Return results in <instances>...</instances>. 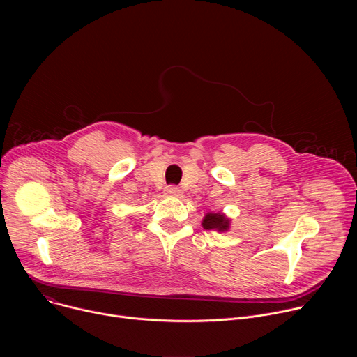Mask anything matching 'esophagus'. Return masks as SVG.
<instances>
[{
  "label": "esophagus",
  "instance_id": "1",
  "mask_svg": "<svg viewBox=\"0 0 357 357\" xmlns=\"http://www.w3.org/2000/svg\"><path fill=\"white\" fill-rule=\"evenodd\" d=\"M182 189H179V188H176V186H168L167 188V195L168 196H175V197H179V196H182Z\"/></svg>",
  "mask_w": 357,
  "mask_h": 357
}]
</instances>
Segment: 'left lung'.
<instances>
[{"label": "left lung", "mask_w": 357, "mask_h": 357, "mask_svg": "<svg viewBox=\"0 0 357 357\" xmlns=\"http://www.w3.org/2000/svg\"><path fill=\"white\" fill-rule=\"evenodd\" d=\"M230 219L225 215V213H215V212H209L205 215L202 220V226L205 230H215L219 233H226L230 229Z\"/></svg>", "instance_id": "obj_1"}]
</instances>
